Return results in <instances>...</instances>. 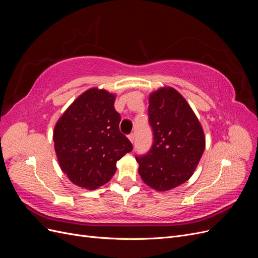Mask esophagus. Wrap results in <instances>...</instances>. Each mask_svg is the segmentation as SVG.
<instances>
[{"label":"esophagus","instance_id":"esophagus-1","mask_svg":"<svg viewBox=\"0 0 258 258\" xmlns=\"http://www.w3.org/2000/svg\"><path fill=\"white\" fill-rule=\"evenodd\" d=\"M135 137H136V136H135V134H130V135L128 136V139L130 140V142H131V143H134V141H135Z\"/></svg>","mask_w":258,"mask_h":258}]
</instances>
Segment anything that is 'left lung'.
Here are the masks:
<instances>
[{"label":"left lung","instance_id":"obj_1","mask_svg":"<svg viewBox=\"0 0 258 258\" xmlns=\"http://www.w3.org/2000/svg\"><path fill=\"white\" fill-rule=\"evenodd\" d=\"M148 118L154 142L139 156V174L155 190L166 191L185 183L196 170L206 147L204 129L184 97L172 87L152 92Z\"/></svg>","mask_w":258,"mask_h":258}]
</instances>
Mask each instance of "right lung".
I'll return each instance as SVG.
<instances>
[{
    "label": "right lung",
    "instance_id": "add662e5",
    "mask_svg": "<svg viewBox=\"0 0 258 258\" xmlns=\"http://www.w3.org/2000/svg\"><path fill=\"white\" fill-rule=\"evenodd\" d=\"M114 102V93L90 88L54 126V151L62 172L83 188L97 189L107 183L116 172V162L132 151L119 131L120 115Z\"/></svg>",
    "mask_w": 258,
    "mask_h": 258
}]
</instances>
